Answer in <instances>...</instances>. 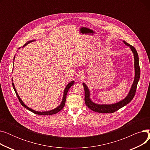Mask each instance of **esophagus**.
I'll list each match as a JSON object with an SVG mask.
<instances>
[{
	"label": "esophagus",
	"instance_id": "esophagus-1",
	"mask_svg": "<svg viewBox=\"0 0 150 150\" xmlns=\"http://www.w3.org/2000/svg\"><path fill=\"white\" fill-rule=\"evenodd\" d=\"M83 76H84V75H83V74L81 73V72H80L79 74H78V77L80 78H82Z\"/></svg>",
	"mask_w": 150,
	"mask_h": 150
}]
</instances>
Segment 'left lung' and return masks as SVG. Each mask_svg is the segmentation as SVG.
<instances>
[{"mask_svg":"<svg viewBox=\"0 0 150 150\" xmlns=\"http://www.w3.org/2000/svg\"><path fill=\"white\" fill-rule=\"evenodd\" d=\"M123 42L130 47L131 50H132L134 57V68H135V77L134 80L133 84L132 85V87L130 89V91L128 93V95L127 96L125 99L123 100L118 102L117 103L112 104V105H98L92 102L90 98V92L87 86L84 83H83V86L84 89V101L86 105L90 109L94 112H97L99 113H113L117 110L122 108V107L125 106L128 104L129 102L133 99L136 94V91L137 89V86L140 78V69L139 66V56L136 49L132 46L131 45L129 44L126 41H123Z\"/></svg>","mask_w":150,"mask_h":150,"instance_id":"obj_1","label":"left lung"}]
</instances>
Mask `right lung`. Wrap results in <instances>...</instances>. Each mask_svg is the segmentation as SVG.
I'll return each instance as SVG.
<instances>
[{
	"label": "right lung",
	"instance_id": "add662e5",
	"mask_svg": "<svg viewBox=\"0 0 150 150\" xmlns=\"http://www.w3.org/2000/svg\"><path fill=\"white\" fill-rule=\"evenodd\" d=\"M31 42V41H29V42H28L27 43H26V44H25L24 45H23V46L26 45L27 44H28V43H30V42ZM14 58H15V57H14ZM12 81H13V80H12ZM74 84V81H70V83L67 85V86H66V88H65V89H64V96H63V98H62V102H61V103L60 104V105H59L58 107H57V108H55V109H53V110H51V111H45V112H38V111H35V110H33V109H31L29 108L27 106H26L24 103H23L22 101L21 100V99L20 98V97H19V95L18 94L16 90V89H15L14 83H12L13 89H14V91H15V92H16V96H17V97H18V99H19V102L21 103V104L23 107H25L26 109H27L28 110H29V111H30L31 112H33L34 114H38V115H53V114H57V112H58L59 111H60L63 108V107H64V105H65L67 92H68L69 89H70V88L71 86H72Z\"/></svg>",
	"mask_w": 150,
	"mask_h": 150
}]
</instances>
